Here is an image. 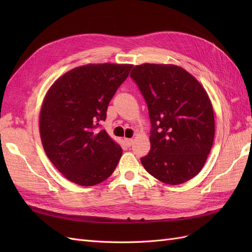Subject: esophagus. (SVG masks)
Returning a JSON list of instances; mask_svg holds the SVG:
<instances>
[{
    "instance_id": "obj_1",
    "label": "esophagus",
    "mask_w": 252,
    "mask_h": 252,
    "mask_svg": "<svg viewBox=\"0 0 252 252\" xmlns=\"http://www.w3.org/2000/svg\"><path fill=\"white\" fill-rule=\"evenodd\" d=\"M124 142L126 143L127 146H131L132 143H133V140L132 139H124Z\"/></svg>"
}]
</instances>
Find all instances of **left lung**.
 Returning a JSON list of instances; mask_svg holds the SVG:
<instances>
[{"label": "left lung", "instance_id": "obj_1", "mask_svg": "<svg viewBox=\"0 0 252 252\" xmlns=\"http://www.w3.org/2000/svg\"><path fill=\"white\" fill-rule=\"evenodd\" d=\"M130 77L148 106L150 151L144 168L165 184L194 178L215 139V114L208 94L184 68L172 64L136 65Z\"/></svg>", "mask_w": 252, "mask_h": 252}]
</instances>
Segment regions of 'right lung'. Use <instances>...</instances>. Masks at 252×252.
<instances>
[{"label":"right lung","mask_w":252,"mask_h":252,"mask_svg":"<svg viewBox=\"0 0 252 252\" xmlns=\"http://www.w3.org/2000/svg\"><path fill=\"white\" fill-rule=\"evenodd\" d=\"M132 66L104 63L75 67L61 75L44 97L40 111L44 150L56 168L74 184H100L116 169L123 150L97 127Z\"/></svg>","instance_id":"add662e5"}]
</instances>
